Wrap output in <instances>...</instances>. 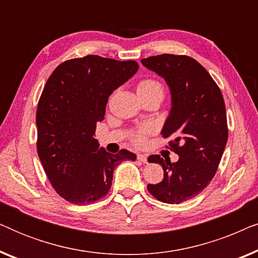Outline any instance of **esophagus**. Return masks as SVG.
Returning <instances> with one entry per match:
<instances>
[{
  "label": "esophagus",
  "instance_id": "1",
  "mask_svg": "<svg viewBox=\"0 0 258 258\" xmlns=\"http://www.w3.org/2000/svg\"><path fill=\"white\" fill-rule=\"evenodd\" d=\"M137 160L140 162H142V163H148V157L146 155H142V154H139L137 155Z\"/></svg>",
  "mask_w": 258,
  "mask_h": 258
}]
</instances>
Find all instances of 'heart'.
<instances>
[{
	"label": "heart",
	"instance_id": "obj_1",
	"mask_svg": "<svg viewBox=\"0 0 258 258\" xmlns=\"http://www.w3.org/2000/svg\"><path fill=\"white\" fill-rule=\"evenodd\" d=\"M163 86L158 82V81L154 79H144L141 80L139 84H137V94L139 96H143V95H150V94H158L163 97ZM150 133V129L148 126H143L130 134V141L137 147L143 146L146 143L147 135Z\"/></svg>",
	"mask_w": 258,
	"mask_h": 258
}]
</instances>
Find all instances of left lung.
I'll use <instances>...</instances> for the list:
<instances>
[{"label": "left lung", "mask_w": 258, "mask_h": 258, "mask_svg": "<svg viewBox=\"0 0 258 258\" xmlns=\"http://www.w3.org/2000/svg\"><path fill=\"white\" fill-rule=\"evenodd\" d=\"M141 62L170 88L172 107L162 136L172 137L169 149L179 156L174 163L151 155L148 161L161 164L164 175L147 188L161 202L179 204L199 195L216 174L228 141L223 95L206 68L190 56L162 54Z\"/></svg>", "instance_id": "left-lung-1"}]
</instances>
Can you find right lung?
<instances>
[{
  "label": "right lung",
  "mask_w": 258,
  "mask_h": 258,
  "mask_svg": "<svg viewBox=\"0 0 258 258\" xmlns=\"http://www.w3.org/2000/svg\"><path fill=\"white\" fill-rule=\"evenodd\" d=\"M139 69L136 61L88 55L61 63L45 83L36 111L37 154L59 196L77 206L104 197L121 162L136 155L98 150L96 123L108 98Z\"/></svg>",
  "instance_id": "obj_1"
}]
</instances>
